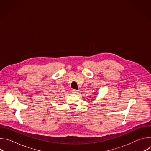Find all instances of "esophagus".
I'll list each match as a JSON object with an SVG mask.
<instances>
[{"label":"esophagus","mask_w":151,"mask_h":151,"mask_svg":"<svg viewBox=\"0 0 151 151\" xmlns=\"http://www.w3.org/2000/svg\"><path fill=\"white\" fill-rule=\"evenodd\" d=\"M72 93L73 94H78V93H79V91L78 90H72Z\"/></svg>","instance_id":"esophagus-1"}]
</instances>
